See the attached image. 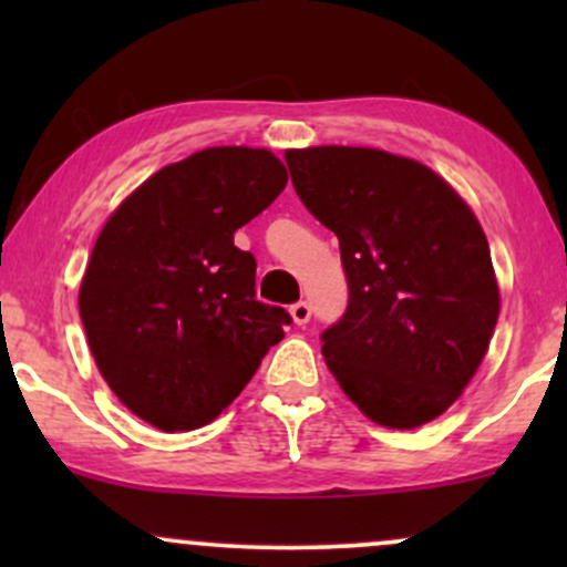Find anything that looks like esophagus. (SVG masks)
<instances>
[{
  "label": "esophagus",
  "instance_id": "1",
  "mask_svg": "<svg viewBox=\"0 0 567 567\" xmlns=\"http://www.w3.org/2000/svg\"><path fill=\"white\" fill-rule=\"evenodd\" d=\"M290 317L296 324H306L311 320V306L306 301H296L290 306Z\"/></svg>",
  "mask_w": 567,
  "mask_h": 567
}]
</instances>
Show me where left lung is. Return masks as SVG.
I'll list each match as a JSON object with an SVG mask.
<instances>
[{"label": "left lung", "mask_w": 567, "mask_h": 567, "mask_svg": "<svg viewBox=\"0 0 567 567\" xmlns=\"http://www.w3.org/2000/svg\"><path fill=\"white\" fill-rule=\"evenodd\" d=\"M306 210L338 237L349 306L322 333L330 373L389 429L434 421L483 362L498 282L483 226L421 162L360 146L285 154Z\"/></svg>", "instance_id": "left-lung-1"}]
</instances>
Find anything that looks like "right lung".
Here are the masks:
<instances>
[{
	"label": "right lung",
	"instance_id": "obj_1",
	"mask_svg": "<svg viewBox=\"0 0 567 567\" xmlns=\"http://www.w3.org/2000/svg\"><path fill=\"white\" fill-rule=\"evenodd\" d=\"M285 184L266 148H202L143 181L97 234L80 317L101 375L146 424H210L285 338L290 315L258 301L256 258L234 245Z\"/></svg>",
	"mask_w": 567,
	"mask_h": 567
}]
</instances>
